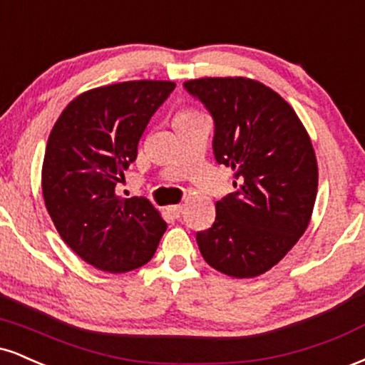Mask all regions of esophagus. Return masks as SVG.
I'll list each match as a JSON object with an SVG mask.
<instances>
[{"label":"esophagus","mask_w":365,"mask_h":365,"mask_svg":"<svg viewBox=\"0 0 365 365\" xmlns=\"http://www.w3.org/2000/svg\"><path fill=\"white\" fill-rule=\"evenodd\" d=\"M166 211H168V215L171 217L178 220V217L182 216V212H183V206H182V204H177V206H168V207H166Z\"/></svg>","instance_id":"1"}]
</instances>
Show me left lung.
Returning a JSON list of instances; mask_svg holds the SVG:
<instances>
[{
	"mask_svg": "<svg viewBox=\"0 0 365 365\" xmlns=\"http://www.w3.org/2000/svg\"><path fill=\"white\" fill-rule=\"evenodd\" d=\"M215 121L212 153L232 166L235 192L197 232L204 261L233 278L266 273L304 235L317 194V163L299 116L282 96L242 77L183 83Z\"/></svg>",
	"mask_w": 365,
	"mask_h": 365,
	"instance_id": "left-lung-1",
	"label": "left lung"
}]
</instances>
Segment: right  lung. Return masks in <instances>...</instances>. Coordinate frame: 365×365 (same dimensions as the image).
<instances>
[{
    "label": "right lung",
    "instance_id": "add662e5",
    "mask_svg": "<svg viewBox=\"0 0 365 365\" xmlns=\"http://www.w3.org/2000/svg\"><path fill=\"white\" fill-rule=\"evenodd\" d=\"M173 82L135 81L92 89L63 110L43 165L46 207L65 244L91 266L125 273L149 262L166 223L145 197L116 195L123 170Z\"/></svg>",
    "mask_w": 365,
    "mask_h": 365
}]
</instances>
